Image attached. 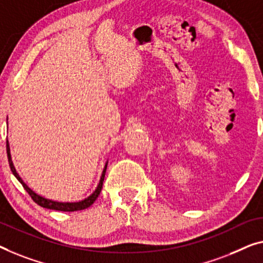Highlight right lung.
I'll return each mask as SVG.
<instances>
[{"mask_svg": "<svg viewBox=\"0 0 263 263\" xmlns=\"http://www.w3.org/2000/svg\"><path fill=\"white\" fill-rule=\"evenodd\" d=\"M7 155H8V162H9V166H10L11 172H13V175L17 178V181L22 184V186L25 187V190L29 194L30 197L33 198V201L35 203H37L39 205H41L42 208H47V209H52V210H59V211H78V210H84V209H86V208L91 206L93 203L96 202V199L98 198V196L100 195L101 187H103V183H104V178H105V174H106V169H107V162H106V164H105V166H104V170H103V174H101L99 184H98L97 189L93 191L92 195H89L87 198L82 199V201H79V202H58V201H52V199L45 198V197H42V196L37 195L36 193H35V191L31 190L30 187L27 185L25 182L22 181V178L20 177L16 169H15V166H14V164H13V160H11L10 147H9V142H8V139H7Z\"/></svg>", "mask_w": 263, "mask_h": 263, "instance_id": "1", "label": "right lung"}]
</instances>
